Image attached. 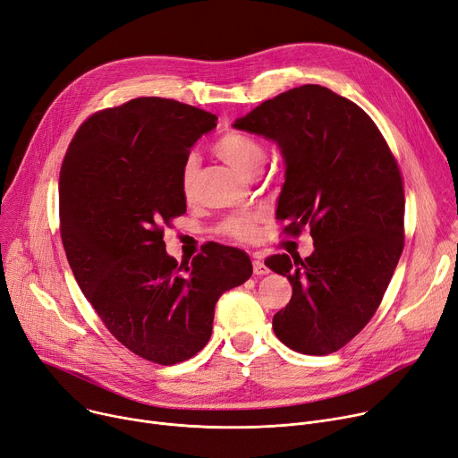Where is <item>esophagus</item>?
<instances>
[{
  "instance_id": "1",
  "label": "esophagus",
  "mask_w": 458,
  "mask_h": 458,
  "mask_svg": "<svg viewBox=\"0 0 458 458\" xmlns=\"http://www.w3.org/2000/svg\"><path fill=\"white\" fill-rule=\"evenodd\" d=\"M252 267H254V275H258V276L269 273V267L266 266V263H263V259H261L259 256H256V258L252 259Z\"/></svg>"
}]
</instances>
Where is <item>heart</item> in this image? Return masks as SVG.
Segmentation results:
<instances>
[{"label":"heart","mask_w":458,"mask_h":458,"mask_svg":"<svg viewBox=\"0 0 458 458\" xmlns=\"http://www.w3.org/2000/svg\"><path fill=\"white\" fill-rule=\"evenodd\" d=\"M215 154L219 156L226 165H230L233 171L252 178L259 173V168L266 163V150L261 144L243 133H226L215 142ZM199 174V159L191 156L185 159L182 173H180V191L183 199H191L195 195V183ZM259 223V213L245 211V213H233L223 221L221 232L235 239V242H250L256 237Z\"/></svg>","instance_id":"heart-1"}]
</instances>
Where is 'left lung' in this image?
Segmentation results:
<instances>
[{"label":"left lung","mask_w":458,"mask_h":458,"mask_svg":"<svg viewBox=\"0 0 458 458\" xmlns=\"http://www.w3.org/2000/svg\"><path fill=\"white\" fill-rule=\"evenodd\" d=\"M235 130L275 140L285 165L276 219L304 226L314 252L266 266L293 287L273 318L276 338L302 354L349 344L377 311L404 245L397 161L369 114L321 85H302L237 118Z\"/></svg>","instance_id":"1"}]
</instances>
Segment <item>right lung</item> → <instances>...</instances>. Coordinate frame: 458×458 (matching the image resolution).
Masks as SVG:
<instances>
[{"label":"right lung","mask_w":458,"mask_h":458,"mask_svg":"<svg viewBox=\"0 0 458 458\" xmlns=\"http://www.w3.org/2000/svg\"><path fill=\"white\" fill-rule=\"evenodd\" d=\"M215 126L211 113L144 96L89 116L61 166V237L78 285L120 344L161 366L195 356L216 301L252 275L233 247L182 263L165 250L161 226L185 213L182 166Z\"/></svg>","instance_id":"add662e5"}]
</instances>
